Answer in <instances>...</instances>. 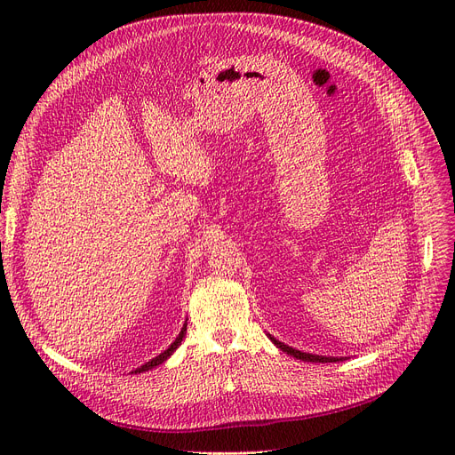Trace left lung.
<instances>
[{
	"instance_id": "1",
	"label": "left lung",
	"mask_w": 455,
	"mask_h": 455,
	"mask_svg": "<svg viewBox=\"0 0 455 455\" xmlns=\"http://www.w3.org/2000/svg\"><path fill=\"white\" fill-rule=\"evenodd\" d=\"M267 338L276 345V348H280L282 352L290 354L293 357H297V360H302V362H312V363H336V362H343L345 357H333V355H317V354H309V352H302V350H297L293 347H288L280 343L276 338H273L271 333H267Z\"/></svg>"
}]
</instances>
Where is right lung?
<instances>
[{
	"mask_svg": "<svg viewBox=\"0 0 455 455\" xmlns=\"http://www.w3.org/2000/svg\"><path fill=\"white\" fill-rule=\"evenodd\" d=\"M188 321V319H186ZM188 324L184 323V326L180 328V333H179V336H177V339L170 345V347H167L164 352H160L156 357H153V360L151 362H148L146 365H141V367H138L136 371H132V374H140V372H146V371H151V369H155L156 365H162L165 360H170V355H173V352L180 347V343H182V339H184V336H186V328Z\"/></svg>",
	"mask_w": 455,
	"mask_h": 455,
	"instance_id": "1",
	"label": "right lung"
}]
</instances>
